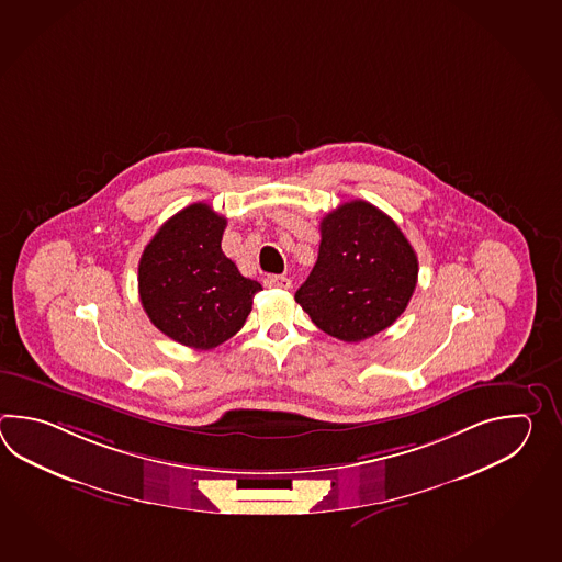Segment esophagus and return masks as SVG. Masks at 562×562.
Listing matches in <instances>:
<instances>
[{"label": "esophagus", "instance_id": "esophagus-1", "mask_svg": "<svg viewBox=\"0 0 562 562\" xmlns=\"http://www.w3.org/2000/svg\"><path fill=\"white\" fill-rule=\"evenodd\" d=\"M265 286L269 289H289L291 286V279L285 276H271L265 279Z\"/></svg>", "mask_w": 562, "mask_h": 562}]
</instances>
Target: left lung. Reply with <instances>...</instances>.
I'll return each mask as SVG.
<instances>
[{
    "label": "left lung",
    "mask_w": 562,
    "mask_h": 562,
    "mask_svg": "<svg viewBox=\"0 0 562 562\" xmlns=\"http://www.w3.org/2000/svg\"><path fill=\"white\" fill-rule=\"evenodd\" d=\"M319 228L317 263L295 301L322 331L358 344L406 311L418 257L394 221L366 201L337 206Z\"/></svg>",
    "instance_id": "1"
}]
</instances>
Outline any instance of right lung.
I'll return each mask as SVG.
<instances>
[{
  "mask_svg": "<svg viewBox=\"0 0 562 562\" xmlns=\"http://www.w3.org/2000/svg\"><path fill=\"white\" fill-rule=\"evenodd\" d=\"M227 218L204 203L170 216L144 247L140 303L162 334L194 349H213L239 331L263 286L239 273L221 249Z\"/></svg>",
  "mask_w": 562,
  "mask_h": 562,
  "instance_id": "obj_1",
  "label": "right lung"
}]
</instances>
